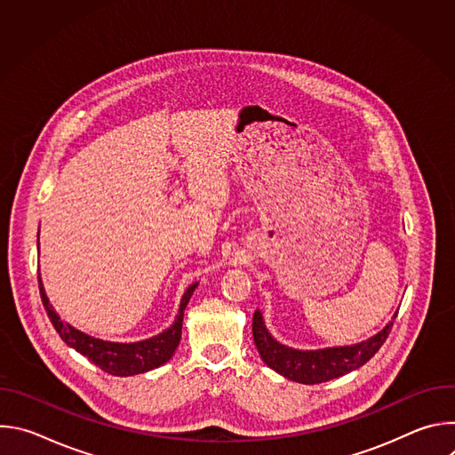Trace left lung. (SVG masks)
Wrapping results in <instances>:
<instances>
[{
	"mask_svg": "<svg viewBox=\"0 0 455 455\" xmlns=\"http://www.w3.org/2000/svg\"><path fill=\"white\" fill-rule=\"evenodd\" d=\"M393 323L395 320L388 322L378 335L362 344L318 351H297L274 340L265 328L263 315L259 311H255L251 318V333L257 351L268 367L288 379L313 385L344 376L367 363L387 340L388 333L393 330Z\"/></svg>",
	"mask_w": 455,
	"mask_h": 455,
	"instance_id": "1",
	"label": "left lung"
}]
</instances>
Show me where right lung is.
Wrapping results in <instances>:
<instances>
[{
  "instance_id": "obj_1",
  "label": "right lung",
  "mask_w": 455,
  "mask_h": 455,
  "mask_svg": "<svg viewBox=\"0 0 455 455\" xmlns=\"http://www.w3.org/2000/svg\"><path fill=\"white\" fill-rule=\"evenodd\" d=\"M196 286L198 284L188 286L187 291L183 293L181 302H180V313L169 330H165L164 333H160L153 339L142 340V342L116 344V342H104V340L88 337V335L77 331L76 328L68 326V323H64L60 320V316L53 311L52 304L48 302L44 290H43L41 277H39L41 300H43L46 315H48L50 322L53 323V328L59 333V337L70 347H74L76 351L84 355L90 362L99 365L104 372H109L113 376H133V374L148 372L151 369L164 365L172 356V353L178 347L180 339H181V322H183L185 306L190 300V295L194 290H196Z\"/></svg>"
}]
</instances>
